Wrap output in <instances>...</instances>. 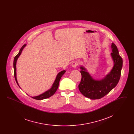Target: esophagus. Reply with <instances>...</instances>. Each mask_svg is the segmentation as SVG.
Returning <instances> with one entry per match:
<instances>
[{"mask_svg": "<svg viewBox=\"0 0 134 134\" xmlns=\"http://www.w3.org/2000/svg\"><path fill=\"white\" fill-rule=\"evenodd\" d=\"M78 64H79L78 62V61H74V62L72 63V67H74V68H76V67L78 66Z\"/></svg>", "mask_w": 134, "mask_h": 134, "instance_id": "obj_1", "label": "esophagus"}]
</instances>
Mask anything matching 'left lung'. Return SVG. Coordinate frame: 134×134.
Wrapping results in <instances>:
<instances>
[{
    "label": "left lung",
    "mask_w": 134,
    "mask_h": 134,
    "mask_svg": "<svg viewBox=\"0 0 134 134\" xmlns=\"http://www.w3.org/2000/svg\"><path fill=\"white\" fill-rule=\"evenodd\" d=\"M111 56L114 62V67L106 76L100 80L92 78L86 69L81 66V80L78 88L83 96L91 99H98L106 96L119 82L122 67V59L119 55L116 46L111 44Z\"/></svg>",
    "instance_id": "8db88e82"
}]
</instances>
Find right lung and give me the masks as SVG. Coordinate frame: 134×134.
<instances>
[{
    "instance_id": "1",
    "label": "right lung",
    "mask_w": 134,
    "mask_h": 134,
    "mask_svg": "<svg viewBox=\"0 0 134 134\" xmlns=\"http://www.w3.org/2000/svg\"><path fill=\"white\" fill-rule=\"evenodd\" d=\"M26 44L23 45L22 46V47L20 48V50H19V53L17 55H16L15 56V57L14 58V60H13V69H14V78L16 81V82L18 84V85L19 86L17 79H16V61L18 59V58L19 57L21 52L23 51V49L25 48V47L26 46ZM65 70H63L61 71L60 72H59L57 76L56 77V78L54 81V82L53 83L52 87H51L50 89H49V90L46 91L44 93L40 95V96H34V97H32V98L37 99V100H42V99H44L46 98H49L50 97H51L52 96H53L54 94V93L56 92V91H57L58 86H59V81L61 78L62 76H63V75L65 73Z\"/></svg>"
}]
</instances>
